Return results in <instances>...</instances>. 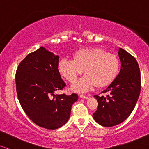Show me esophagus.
Segmentation results:
<instances>
[{
  "label": "esophagus",
  "instance_id": "34e87169",
  "mask_svg": "<svg viewBox=\"0 0 149 149\" xmlns=\"http://www.w3.org/2000/svg\"><path fill=\"white\" fill-rule=\"evenodd\" d=\"M79 97L81 98H83V99H88V97L86 96V95H80Z\"/></svg>",
  "mask_w": 149,
  "mask_h": 149
}]
</instances>
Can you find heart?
Masks as SVG:
<instances>
[{
    "label": "heart",
    "mask_w": 149,
    "mask_h": 149,
    "mask_svg": "<svg viewBox=\"0 0 149 149\" xmlns=\"http://www.w3.org/2000/svg\"><path fill=\"white\" fill-rule=\"evenodd\" d=\"M58 69L61 74L70 83H73L78 76L85 75L72 86L77 92H88L95 87H103L111 84L118 74L119 58L100 48H84L77 51L73 59L61 58Z\"/></svg>",
    "instance_id": "heart-1"
}]
</instances>
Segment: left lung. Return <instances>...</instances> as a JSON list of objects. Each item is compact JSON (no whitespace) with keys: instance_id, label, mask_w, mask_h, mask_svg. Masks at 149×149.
I'll return each instance as SVG.
<instances>
[{"instance_id":"obj_1","label":"left lung","mask_w":149,"mask_h":149,"mask_svg":"<svg viewBox=\"0 0 149 149\" xmlns=\"http://www.w3.org/2000/svg\"><path fill=\"white\" fill-rule=\"evenodd\" d=\"M121 69L113 81L102 93L106 97L95 95L98 107L93 118L106 127L116 126L126 120L135 108L141 90L139 65L135 58L124 49L119 48Z\"/></svg>"}]
</instances>
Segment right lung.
Instances as JSON below:
<instances>
[{"label": "right lung", "instance_id": "obj_1", "mask_svg": "<svg viewBox=\"0 0 149 149\" xmlns=\"http://www.w3.org/2000/svg\"><path fill=\"white\" fill-rule=\"evenodd\" d=\"M58 58L41 47L22 61L16 72V92L24 112L36 125L49 130L68 121L72 106L78 100L74 93L54 94L65 86L58 69Z\"/></svg>", "mask_w": 149, "mask_h": 149}]
</instances>
